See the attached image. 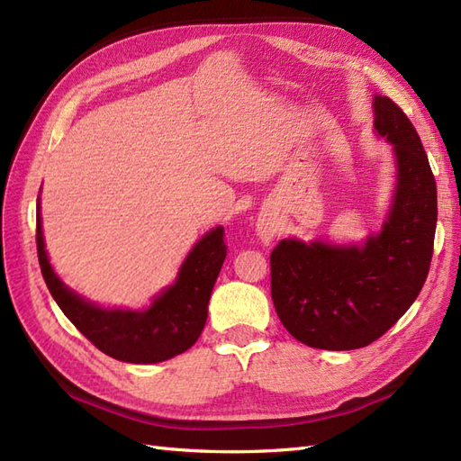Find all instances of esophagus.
I'll use <instances>...</instances> for the list:
<instances>
[{
  "label": "esophagus",
  "mask_w": 461,
  "mask_h": 461,
  "mask_svg": "<svg viewBox=\"0 0 461 461\" xmlns=\"http://www.w3.org/2000/svg\"><path fill=\"white\" fill-rule=\"evenodd\" d=\"M258 236H259L263 241H271L273 236H276V225L269 223V221L258 223Z\"/></svg>",
  "instance_id": "1"
}]
</instances>
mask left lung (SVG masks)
<instances>
[{
	"mask_svg": "<svg viewBox=\"0 0 461 461\" xmlns=\"http://www.w3.org/2000/svg\"><path fill=\"white\" fill-rule=\"evenodd\" d=\"M375 129L393 142L396 192L378 236L365 246L283 240L271 251V299L303 345L352 350L380 339L422 291L434 253L436 180L402 109L375 96Z\"/></svg>",
	"mask_w": 461,
	"mask_h": 461,
	"instance_id": "8db88e82",
	"label": "left lung"
}]
</instances>
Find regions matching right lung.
I'll list each match as a JSON object with an SVG mask.
<instances>
[{
    "mask_svg": "<svg viewBox=\"0 0 461 461\" xmlns=\"http://www.w3.org/2000/svg\"><path fill=\"white\" fill-rule=\"evenodd\" d=\"M37 258L47 289L65 317L93 345L116 360L152 365L188 350L202 335L208 303L228 248L223 228H215L195 243L182 263L178 279L162 291L146 311L101 309L67 289L47 259L41 215L37 205Z\"/></svg>",
    "mask_w": 461,
    "mask_h": 461,
    "instance_id": "add662e5",
    "label": "right lung"
}]
</instances>
